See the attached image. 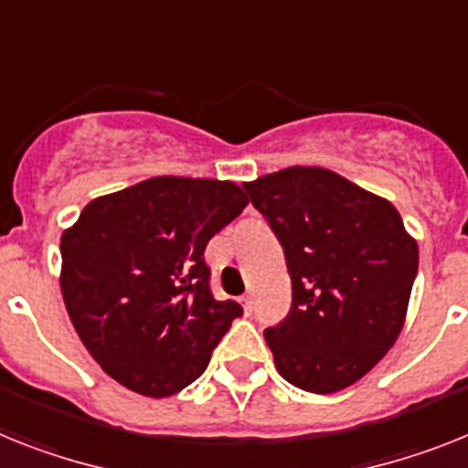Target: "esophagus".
Here are the masks:
<instances>
[{"instance_id": "esophagus-1", "label": "esophagus", "mask_w": 468, "mask_h": 468, "mask_svg": "<svg viewBox=\"0 0 468 468\" xmlns=\"http://www.w3.org/2000/svg\"><path fill=\"white\" fill-rule=\"evenodd\" d=\"M240 302H242V309H245V314H252V309H254L252 294H242Z\"/></svg>"}]
</instances>
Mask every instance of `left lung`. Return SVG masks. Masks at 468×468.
Wrapping results in <instances>:
<instances>
[{
	"mask_svg": "<svg viewBox=\"0 0 468 468\" xmlns=\"http://www.w3.org/2000/svg\"><path fill=\"white\" fill-rule=\"evenodd\" d=\"M285 252L292 307L266 328L278 374L331 395L386 356L402 331L419 247L388 199L321 166L242 186Z\"/></svg>",
	"mask_w": 468,
	"mask_h": 468,
	"instance_id": "1",
	"label": "left lung"
}]
</instances>
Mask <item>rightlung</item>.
<instances>
[{
  "label": "right lung",
  "mask_w": 468,
  "mask_h": 468,
  "mask_svg": "<svg viewBox=\"0 0 468 468\" xmlns=\"http://www.w3.org/2000/svg\"><path fill=\"white\" fill-rule=\"evenodd\" d=\"M247 202L230 180L159 176L92 199L61 235L70 324L121 386L168 398L204 374L242 316L214 300L204 250Z\"/></svg>",
  "instance_id": "add662e5"
}]
</instances>
